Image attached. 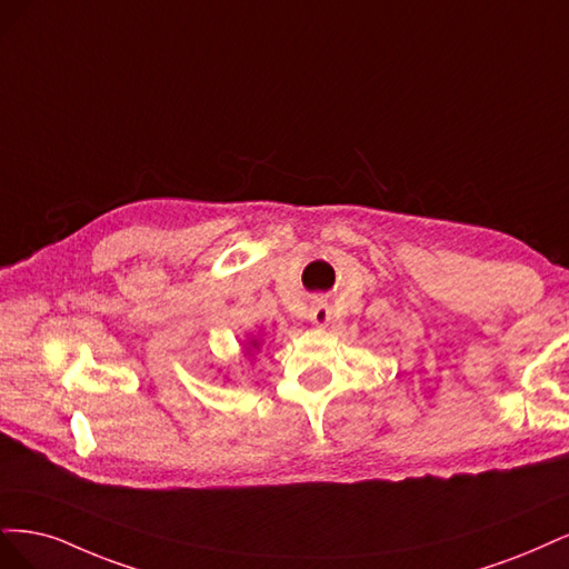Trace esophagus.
Returning a JSON list of instances; mask_svg holds the SVG:
<instances>
[{"instance_id":"1","label":"esophagus","mask_w":569,"mask_h":569,"mask_svg":"<svg viewBox=\"0 0 569 569\" xmlns=\"http://www.w3.org/2000/svg\"><path fill=\"white\" fill-rule=\"evenodd\" d=\"M328 319H331V309H328V305L323 300H315L309 307V321L317 323V326H326Z\"/></svg>"}]
</instances>
